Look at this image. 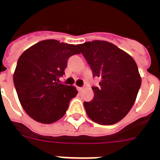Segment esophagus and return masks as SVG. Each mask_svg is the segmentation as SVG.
Segmentation results:
<instances>
[{"mask_svg": "<svg viewBox=\"0 0 160 160\" xmlns=\"http://www.w3.org/2000/svg\"><path fill=\"white\" fill-rule=\"evenodd\" d=\"M77 88H78V90H79V91H81V90H82V87H78Z\"/></svg>", "mask_w": 160, "mask_h": 160, "instance_id": "34e87169", "label": "esophagus"}]
</instances>
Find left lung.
Listing matches in <instances>:
<instances>
[{
  "instance_id": "obj_1",
  "label": "left lung",
  "mask_w": 160,
  "mask_h": 160,
  "mask_svg": "<svg viewBox=\"0 0 160 160\" xmlns=\"http://www.w3.org/2000/svg\"><path fill=\"white\" fill-rule=\"evenodd\" d=\"M90 66L94 77L100 78L99 87H94V98L84 102L90 119L101 125H112L131 111L141 86L135 60L128 53L106 41L77 45Z\"/></svg>"
}]
</instances>
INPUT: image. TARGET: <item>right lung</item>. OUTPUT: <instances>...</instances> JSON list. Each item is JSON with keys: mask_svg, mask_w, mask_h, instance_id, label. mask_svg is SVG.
Listing matches in <instances>:
<instances>
[{"mask_svg": "<svg viewBox=\"0 0 160 160\" xmlns=\"http://www.w3.org/2000/svg\"><path fill=\"white\" fill-rule=\"evenodd\" d=\"M80 53L76 46L49 39L39 42L20 56L13 73L19 101L32 119L49 124L64 116L78 94L73 86L59 83L67 61Z\"/></svg>", "mask_w": 160, "mask_h": 160, "instance_id": "add662e5", "label": "right lung"}]
</instances>
